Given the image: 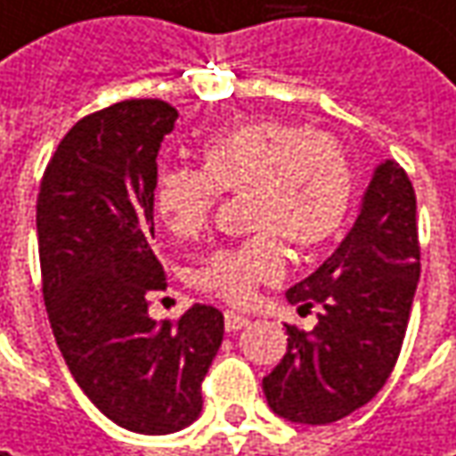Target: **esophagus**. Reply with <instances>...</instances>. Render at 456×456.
Returning a JSON list of instances; mask_svg holds the SVG:
<instances>
[{
    "label": "esophagus",
    "instance_id": "obj_1",
    "mask_svg": "<svg viewBox=\"0 0 456 456\" xmlns=\"http://www.w3.org/2000/svg\"><path fill=\"white\" fill-rule=\"evenodd\" d=\"M248 322H250V320H248L245 314H237V312H224V328H227V333H237V330H242Z\"/></svg>",
    "mask_w": 456,
    "mask_h": 456
}]
</instances>
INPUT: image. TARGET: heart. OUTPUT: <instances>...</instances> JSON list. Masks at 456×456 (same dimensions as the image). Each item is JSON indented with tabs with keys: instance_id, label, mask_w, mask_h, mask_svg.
Listing matches in <instances>:
<instances>
[{
	"instance_id": "b5f03b06",
	"label": "heart",
	"mask_w": 456,
	"mask_h": 456,
	"mask_svg": "<svg viewBox=\"0 0 456 456\" xmlns=\"http://www.w3.org/2000/svg\"><path fill=\"white\" fill-rule=\"evenodd\" d=\"M222 193H248L250 229L257 234L214 250L193 283L229 305H248L260 283L283 273L281 239L299 253H312L340 232L354 201V173L330 136L257 118L208 136L201 170H162L154 203L165 227L191 240L208 227Z\"/></svg>"
}]
</instances>
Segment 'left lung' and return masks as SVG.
Here are the masks:
<instances>
[{"instance_id": "left-lung-1", "label": "left lung", "mask_w": 456, "mask_h": 456, "mask_svg": "<svg viewBox=\"0 0 456 456\" xmlns=\"http://www.w3.org/2000/svg\"><path fill=\"white\" fill-rule=\"evenodd\" d=\"M420 245L408 173L382 162L346 240L312 276L286 291L317 325H286V354L263 377L273 413L322 426L366 405L389 379L408 330Z\"/></svg>"}]
</instances>
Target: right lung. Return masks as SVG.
I'll use <instances>...</instances> for the list:
<instances>
[{
    "mask_svg": "<svg viewBox=\"0 0 456 456\" xmlns=\"http://www.w3.org/2000/svg\"><path fill=\"white\" fill-rule=\"evenodd\" d=\"M175 121L154 97L85 116L53 151L36 206L43 302L69 371L100 413L149 436L199 418L224 338L208 305L149 317V297L167 289L151 240L157 154Z\"/></svg>",
    "mask_w": 456,
    "mask_h": 456,
    "instance_id": "obj_1",
    "label": "right lung"
}]
</instances>
